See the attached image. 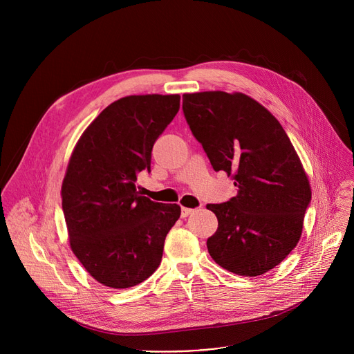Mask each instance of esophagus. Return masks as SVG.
<instances>
[{
  "mask_svg": "<svg viewBox=\"0 0 354 354\" xmlns=\"http://www.w3.org/2000/svg\"><path fill=\"white\" fill-rule=\"evenodd\" d=\"M195 212V209H192V208H185V207H182V209H180V216L182 218H187V216H189L191 214H194Z\"/></svg>",
  "mask_w": 354,
  "mask_h": 354,
  "instance_id": "1",
  "label": "esophagus"
}]
</instances>
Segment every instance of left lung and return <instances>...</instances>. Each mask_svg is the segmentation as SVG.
<instances>
[{
	"mask_svg": "<svg viewBox=\"0 0 354 354\" xmlns=\"http://www.w3.org/2000/svg\"><path fill=\"white\" fill-rule=\"evenodd\" d=\"M183 115L214 169L232 175L236 196L208 203L218 230L207 247L234 274L257 277L294 250L311 201L310 182L286 130L243 93L183 95Z\"/></svg>",
	"mask_w": 354,
	"mask_h": 354,
	"instance_id": "left-lung-1",
	"label": "left lung"
}]
</instances>
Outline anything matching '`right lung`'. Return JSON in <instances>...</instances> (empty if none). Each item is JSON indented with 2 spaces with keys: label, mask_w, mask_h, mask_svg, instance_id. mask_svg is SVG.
<instances>
[{
  "label": "right lung",
  "mask_w": 354,
  "mask_h": 354,
  "mask_svg": "<svg viewBox=\"0 0 354 354\" xmlns=\"http://www.w3.org/2000/svg\"><path fill=\"white\" fill-rule=\"evenodd\" d=\"M179 95L127 96L90 123L71 153L62 187L71 251L110 288H129L162 261L165 238L180 216L176 203L136 189L151 172L152 147L179 110Z\"/></svg>",
  "instance_id": "add662e5"
}]
</instances>
